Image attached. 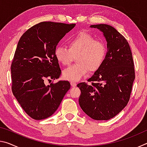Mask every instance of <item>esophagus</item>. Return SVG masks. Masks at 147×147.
Masks as SVG:
<instances>
[{"label":"esophagus","mask_w":147,"mask_h":147,"mask_svg":"<svg viewBox=\"0 0 147 147\" xmlns=\"http://www.w3.org/2000/svg\"><path fill=\"white\" fill-rule=\"evenodd\" d=\"M71 85L72 87H75L76 86V83L75 82H71Z\"/></svg>","instance_id":"1"}]
</instances>
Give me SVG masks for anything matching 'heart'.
I'll use <instances>...</instances> for the list:
<instances>
[{"mask_svg": "<svg viewBox=\"0 0 147 147\" xmlns=\"http://www.w3.org/2000/svg\"><path fill=\"white\" fill-rule=\"evenodd\" d=\"M68 49L58 46L54 51V56L59 63L67 65L76 56L77 63L69 67L63 72L67 80L77 81L90 72L98 71L106 59L107 49L102 41L86 32H81L67 42Z\"/></svg>", "mask_w": 147, "mask_h": 147, "instance_id": "obj_1", "label": "heart"}]
</instances>
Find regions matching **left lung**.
Segmentation results:
<instances>
[{
    "mask_svg": "<svg viewBox=\"0 0 147 147\" xmlns=\"http://www.w3.org/2000/svg\"><path fill=\"white\" fill-rule=\"evenodd\" d=\"M103 33L107 41L102 65L88 80L78 84L81 108L96 121H106L121 112L130 100L135 79L132 54L129 44L115 28L106 24L91 25Z\"/></svg>",
    "mask_w": 147,
    "mask_h": 147,
    "instance_id": "obj_1",
    "label": "left lung"
}]
</instances>
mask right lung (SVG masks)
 <instances>
[{"label":"right lung","mask_w":147,"mask_h":147,"mask_svg":"<svg viewBox=\"0 0 147 147\" xmlns=\"http://www.w3.org/2000/svg\"><path fill=\"white\" fill-rule=\"evenodd\" d=\"M75 25L41 22L24 32L17 44L11 65L12 92L24 111L35 120L53 115L71 88L68 81L47 86L44 80L60 76L54 51Z\"/></svg>","instance_id":"add662e5"}]
</instances>
